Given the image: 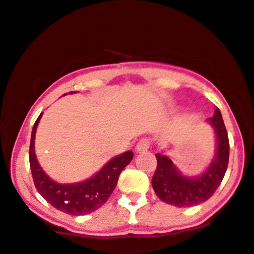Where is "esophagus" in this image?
I'll return each instance as SVG.
<instances>
[{"mask_svg": "<svg viewBox=\"0 0 254 254\" xmlns=\"http://www.w3.org/2000/svg\"><path fill=\"white\" fill-rule=\"evenodd\" d=\"M150 144H151L150 138H142V139H139V142L137 143L135 149L137 153H142V151H145V150L149 149Z\"/></svg>", "mask_w": 254, "mask_h": 254, "instance_id": "esophagus-1", "label": "esophagus"}]
</instances>
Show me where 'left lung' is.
Returning a JSON list of instances; mask_svg holds the SVG:
<instances>
[{"label":"left lung","mask_w":254,"mask_h":254,"mask_svg":"<svg viewBox=\"0 0 254 254\" xmlns=\"http://www.w3.org/2000/svg\"><path fill=\"white\" fill-rule=\"evenodd\" d=\"M216 135V154L210 166L198 177H185L168 156L155 154L156 171L151 179L154 191L165 203L179 208L193 206L208 200L222 182L229 160L228 133L220 110L208 118Z\"/></svg>","instance_id":"obj_1"}]
</instances>
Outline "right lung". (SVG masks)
I'll list each match as a JSON object with an SVG mask.
<instances>
[{
    "label": "right lung",
    "mask_w": 254,
    "mask_h": 254,
    "mask_svg": "<svg viewBox=\"0 0 254 254\" xmlns=\"http://www.w3.org/2000/svg\"><path fill=\"white\" fill-rule=\"evenodd\" d=\"M42 115L43 112L33 125L30 143V167L37 191L52 206L65 214L80 216L95 211L109 199L117 185L119 174L130 164L133 153L127 150L113 157L98 173L84 182L58 184L43 171L34 153V138Z\"/></svg>",
    "instance_id": "right-lung-1"
}]
</instances>
